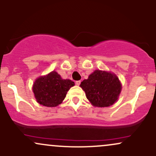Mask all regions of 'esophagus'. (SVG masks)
I'll list each match as a JSON object with an SVG mask.
<instances>
[{"label": "esophagus", "mask_w": 156, "mask_h": 156, "mask_svg": "<svg viewBox=\"0 0 156 156\" xmlns=\"http://www.w3.org/2000/svg\"><path fill=\"white\" fill-rule=\"evenodd\" d=\"M76 85L79 86L80 84V80H77V81H76Z\"/></svg>", "instance_id": "1"}]
</instances>
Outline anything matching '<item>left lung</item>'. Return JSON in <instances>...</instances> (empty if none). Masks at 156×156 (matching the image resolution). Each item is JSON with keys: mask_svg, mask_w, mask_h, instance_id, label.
<instances>
[{"mask_svg": "<svg viewBox=\"0 0 156 156\" xmlns=\"http://www.w3.org/2000/svg\"><path fill=\"white\" fill-rule=\"evenodd\" d=\"M80 86L87 99L97 107H108L114 104L122 89L119 78L115 75L101 70L94 71Z\"/></svg>", "mask_w": 156, "mask_h": 156, "instance_id": "8db88e82", "label": "left lung"}]
</instances>
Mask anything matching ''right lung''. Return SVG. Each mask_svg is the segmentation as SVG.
Wrapping results in <instances>:
<instances>
[{"mask_svg": "<svg viewBox=\"0 0 156 156\" xmlns=\"http://www.w3.org/2000/svg\"><path fill=\"white\" fill-rule=\"evenodd\" d=\"M74 85V82L71 80L62 79L60 75L53 71L35 80L33 92L39 104L55 107L63 101L67 92Z\"/></svg>", "mask_w": 156, "mask_h": 156, "instance_id": "1", "label": "right lung"}]
</instances>
